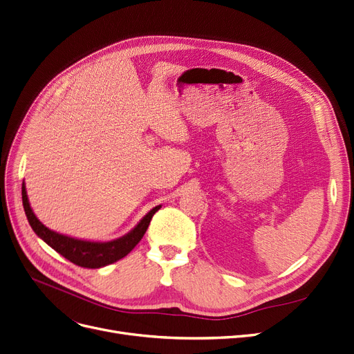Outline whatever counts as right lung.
<instances>
[{"mask_svg": "<svg viewBox=\"0 0 354 354\" xmlns=\"http://www.w3.org/2000/svg\"><path fill=\"white\" fill-rule=\"evenodd\" d=\"M21 196H23V207H24L26 217L28 220V224L32 225L33 232L46 244H49L53 250H56L59 254H62L65 259H68L69 262L78 265L81 268H88V269H100L127 256L136 248V244L143 239L151 217L162 207V205H158L153 209H150L139 221V224H137L126 236L111 241H86V240H80V239L59 234L53 232V230H49L44 224H41L40 220L36 217V214L33 212L32 207H30L24 183L21 187Z\"/></svg>", "mask_w": 354, "mask_h": 354, "instance_id": "right-lung-1", "label": "right lung"}]
</instances>
